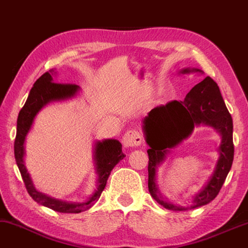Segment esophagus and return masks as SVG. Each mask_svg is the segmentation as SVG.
<instances>
[{
    "label": "esophagus",
    "mask_w": 248,
    "mask_h": 248,
    "mask_svg": "<svg viewBox=\"0 0 248 248\" xmlns=\"http://www.w3.org/2000/svg\"><path fill=\"white\" fill-rule=\"evenodd\" d=\"M123 142L124 147H138L141 145L142 137L138 130H136V129H131V130H128L124 134L123 138Z\"/></svg>",
    "instance_id": "34e87169"
}]
</instances>
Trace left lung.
<instances>
[{"mask_svg": "<svg viewBox=\"0 0 248 248\" xmlns=\"http://www.w3.org/2000/svg\"><path fill=\"white\" fill-rule=\"evenodd\" d=\"M202 72L199 69H185L182 73ZM204 123L217 128L222 135L220 146L221 157L212 178L195 196L193 204L188 207L172 205L163 201L155 186V168L164 159L168 147L178 144L189 135L196 124ZM143 130L147 143L148 188L153 198L165 208L171 210H187L204 206L215 199L231 170L234 159L232 142V120L221 97L219 88L210 77L188 92L183 101L172 100L158 106L148 113L143 120Z\"/></svg>", "mask_w": 248, "mask_h": 248, "instance_id": "left-lung-1", "label": "left lung"}]
</instances>
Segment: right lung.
Instances as JSON below:
<instances>
[{"label": "right lung", "mask_w": 248, "mask_h": 248, "mask_svg": "<svg viewBox=\"0 0 248 248\" xmlns=\"http://www.w3.org/2000/svg\"><path fill=\"white\" fill-rule=\"evenodd\" d=\"M54 71L53 69L43 75L35 81L30 91L29 97L25 101L23 108L21 109L17 117L16 124V137L14 141V157H16L18 170L21 172L25 188L29 195L39 204L55 210L59 213H73L78 214L87 210L94 205V202L100 197L101 193L105 189L107 180L109 175L120 160H123L125 155L123 153V147L118 140L107 139L102 142H97L95 145V164H97L98 182L97 190L93 195L84 202H66L58 199L51 198L49 196L40 193L34 188L30 175L24 166V141L25 137L31 129L33 120L40 110L46 103L57 100H64L71 98L79 90V86L73 83H58L53 82Z\"/></svg>", "instance_id": "obj_1"}]
</instances>
